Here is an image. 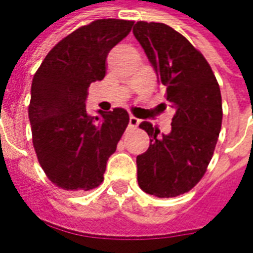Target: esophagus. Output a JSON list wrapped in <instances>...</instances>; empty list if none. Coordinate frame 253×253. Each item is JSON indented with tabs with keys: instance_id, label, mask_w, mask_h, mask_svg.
Wrapping results in <instances>:
<instances>
[{
	"instance_id": "obj_1",
	"label": "esophagus",
	"mask_w": 253,
	"mask_h": 253,
	"mask_svg": "<svg viewBox=\"0 0 253 253\" xmlns=\"http://www.w3.org/2000/svg\"><path fill=\"white\" fill-rule=\"evenodd\" d=\"M139 124H140V120H138L136 117H133V115H130L129 117V126L130 128H136Z\"/></svg>"
}]
</instances>
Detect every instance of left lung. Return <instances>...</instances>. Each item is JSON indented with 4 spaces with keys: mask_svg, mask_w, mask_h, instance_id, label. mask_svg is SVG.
I'll return each mask as SVG.
<instances>
[{
    "mask_svg": "<svg viewBox=\"0 0 253 253\" xmlns=\"http://www.w3.org/2000/svg\"><path fill=\"white\" fill-rule=\"evenodd\" d=\"M133 35L175 108L167 135L147 121L139 125L150 146L136 157L138 182L146 194L174 198L201 181L213 157L223 120L220 86L202 52L177 30L140 20Z\"/></svg>",
    "mask_w": 253,
    "mask_h": 253,
    "instance_id": "left-lung-1",
    "label": "left lung"
}]
</instances>
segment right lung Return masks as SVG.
<instances>
[{"mask_svg":"<svg viewBox=\"0 0 253 253\" xmlns=\"http://www.w3.org/2000/svg\"><path fill=\"white\" fill-rule=\"evenodd\" d=\"M132 20L97 19L64 37L47 54L32 82L29 120L37 160L54 185L90 191L103 182L108 157L129 123L124 108L86 111L90 83L106 76L110 50Z\"/></svg>","mask_w":253,"mask_h":253,"instance_id":"obj_1","label":"right lung"}]
</instances>
